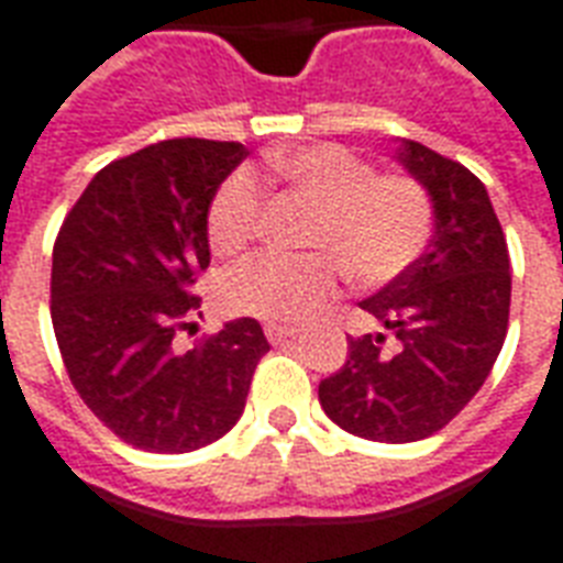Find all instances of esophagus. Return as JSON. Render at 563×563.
I'll use <instances>...</instances> for the list:
<instances>
[{
    "instance_id": "esophagus-1",
    "label": "esophagus",
    "mask_w": 563,
    "mask_h": 563,
    "mask_svg": "<svg viewBox=\"0 0 563 563\" xmlns=\"http://www.w3.org/2000/svg\"><path fill=\"white\" fill-rule=\"evenodd\" d=\"M265 336L272 345H280V342H289V339L298 336V330L295 328H280V324H265Z\"/></svg>"
}]
</instances>
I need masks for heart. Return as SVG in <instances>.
Wrapping results in <instances>:
<instances>
[{"mask_svg":"<svg viewBox=\"0 0 563 563\" xmlns=\"http://www.w3.org/2000/svg\"><path fill=\"white\" fill-rule=\"evenodd\" d=\"M268 177L316 206L307 256L263 253L235 265L221 283V300L235 316L300 324L328 303L345 268L360 286H384L419 260L431 235V203L413 179L375 177V167L339 144L274 150ZM263 191L251 170L218 186L206 230L221 256L244 251L256 235Z\"/></svg>","mask_w":563,"mask_h":563,"instance_id":"b5f03b06","label":"heart"}]
</instances>
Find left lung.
Instances as JSON below:
<instances>
[{
	"mask_svg": "<svg viewBox=\"0 0 563 563\" xmlns=\"http://www.w3.org/2000/svg\"><path fill=\"white\" fill-rule=\"evenodd\" d=\"M398 165L428 191L434 235L401 277L360 310L385 334L351 339L349 360L319 384L333 422L375 443H413L452 422L482 389L508 333L510 260L490 195L466 167L401 139Z\"/></svg>",
	"mask_w": 563,
	"mask_h": 563,
	"instance_id": "left-lung-1",
	"label": "left lung"
}]
</instances>
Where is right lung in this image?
Listing matches in <instances>:
<instances>
[{
	"mask_svg": "<svg viewBox=\"0 0 563 563\" xmlns=\"http://www.w3.org/2000/svg\"><path fill=\"white\" fill-rule=\"evenodd\" d=\"M247 156L235 141H158L88 183L53 251V328L81 401L123 443L203 449L239 422L253 368L272 349L256 319L177 349L195 328L209 268L206 214Z\"/></svg>",
	"mask_w": 563,
	"mask_h": 563,
	"instance_id": "obj_1",
	"label": "right lung"
}]
</instances>
